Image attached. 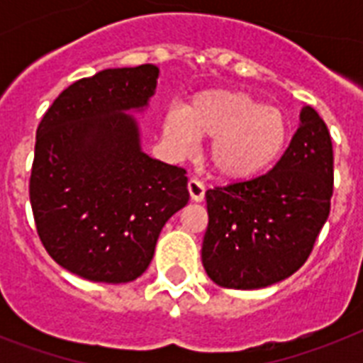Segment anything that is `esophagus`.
<instances>
[{
	"mask_svg": "<svg viewBox=\"0 0 363 363\" xmlns=\"http://www.w3.org/2000/svg\"><path fill=\"white\" fill-rule=\"evenodd\" d=\"M188 192H190V198H192V201H203L205 199V184L203 182L196 181V179H190L188 181Z\"/></svg>",
	"mask_w": 363,
	"mask_h": 363,
	"instance_id": "obj_1",
	"label": "esophagus"
}]
</instances>
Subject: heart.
I'll use <instances>...</instances> for the list:
<instances>
[{
	"label": "heart",
	"instance_id": "obj_1",
	"mask_svg": "<svg viewBox=\"0 0 363 363\" xmlns=\"http://www.w3.org/2000/svg\"><path fill=\"white\" fill-rule=\"evenodd\" d=\"M164 137L173 150L190 152L209 139L207 160L228 181H250L271 169L290 139L286 115L242 90H205L186 109L164 116Z\"/></svg>",
	"mask_w": 363,
	"mask_h": 363
}]
</instances>
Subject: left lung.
<instances>
[{"label": "left lung", "instance_id": "obj_1", "mask_svg": "<svg viewBox=\"0 0 363 363\" xmlns=\"http://www.w3.org/2000/svg\"><path fill=\"white\" fill-rule=\"evenodd\" d=\"M333 150L313 107L269 173L205 192L209 226L201 247L207 275L222 288L258 290L294 275L330 215Z\"/></svg>", "mask_w": 363, "mask_h": 363}]
</instances>
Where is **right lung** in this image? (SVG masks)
Segmentation results:
<instances>
[{
  "label": "right lung",
  "mask_w": 363,
  "mask_h": 363,
  "mask_svg": "<svg viewBox=\"0 0 363 363\" xmlns=\"http://www.w3.org/2000/svg\"><path fill=\"white\" fill-rule=\"evenodd\" d=\"M152 64L104 69L54 99L37 128L30 201L56 264L94 282L135 281L162 228L190 199L186 171L150 158L135 116L156 92Z\"/></svg>",
  "instance_id": "obj_1"
}]
</instances>
